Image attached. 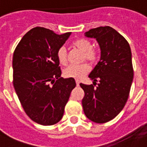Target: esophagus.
Segmentation results:
<instances>
[{"label":"esophagus","instance_id":"esophagus-1","mask_svg":"<svg viewBox=\"0 0 147 147\" xmlns=\"http://www.w3.org/2000/svg\"><path fill=\"white\" fill-rule=\"evenodd\" d=\"M79 84H80L79 81H78V80H76V85H77V86H79Z\"/></svg>","mask_w":147,"mask_h":147}]
</instances>
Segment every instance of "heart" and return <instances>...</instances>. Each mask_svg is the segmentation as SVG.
Here are the masks:
<instances>
[{
	"mask_svg": "<svg viewBox=\"0 0 147 147\" xmlns=\"http://www.w3.org/2000/svg\"><path fill=\"white\" fill-rule=\"evenodd\" d=\"M72 45L83 53V58L91 63L97 61L98 54L97 51L92 49V44L90 41L85 38H78L72 42ZM57 58L61 65L67 63V53L65 47H61L57 52ZM90 71V67L87 64H82L78 65H69L64 70V75L67 78H73L79 80Z\"/></svg>",
	"mask_w": 147,
	"mask_h": 147,
	"instance_id": "1",
	"label": "heart"
}]
</instances>
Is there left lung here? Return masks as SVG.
<instances>
[{"mask_svg":"<svg viewBox=\"0 0 147 147\" xmlns=\"http://www.w3.org/2000/svg\"><path fill=\"white\" fill-rule=\"evenodd\" d=\"M94 38L101 50V57L89 78L98 86H80L85 96L82 99L84 113L96 123H105L118 115L129 97L134 71L132 54L129 43L120 33L110 26L98 27L85 33Z\"/></svg>","mask_w":147,"mask_h":147,"instance_id":"left-lung-1","label":"left lung"}]
</instances>
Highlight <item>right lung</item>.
Masks as SVG:
<instances>
[{
  "mask_svg": "<svg viewBox=\"0 0 147 147\" xmlns=\"http://www.w3.org/2000/svg\"><path fill=\"white\" fill-rule=\"evenodd\" d=\"M71 33L58 35L36 27L21 38L13 57V86L26 114L43 126L54 125L64 114L74 78H61L57 52Z\"/></svg>",
  "mask_w": 147,
  "mask_h": 147,
  "instance_id": "1",
  "label": "right lung"
}]
</instances>
